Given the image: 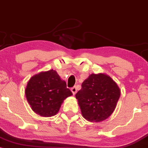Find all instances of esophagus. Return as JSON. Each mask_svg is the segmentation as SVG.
<instances>
[{"instance_id": "obj_1", "label": "esophagus", "mask_w": 148, "mask_h": 148, "mask_svg": "<svg viewBox=\"0 0 148 148\" xmlns=\"http://www.w3.org/2000/svg\"><path fill=\"white\" fill-rule=\"evenodd\" d=\"M71 90H72L73 95H75L76 92H77V89H76V87H73L72 89H71Z\"/></svg>"}]
</instances>
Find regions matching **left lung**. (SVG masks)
I'll return each mask as SVG.
<instances>
[{
	"label": "left lung",
	"mask_w": 148,
	"mask_h": 148,
	"mask_svg": "<svg viewBox=\"0 0 148 148\" xmlns=\"http://www.w3.org/2000/svg\"><path fill=\"white\" fill-rule=\"evenodd\" d=\"M81 113L92 123L106 120L114 111L120 96L116 83L105 74H92L76 94Z\"/></svg>",
	"instance_id": "obj_1"
}]
</instances>
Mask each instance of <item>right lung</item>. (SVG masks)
Segmentation results:
<instances>
[{"label":"right lung","mask_w":148,"mask_h":148,"mask_svg":"<svg viewBox=\"0 0 148 148\" xmlns=\"http://www.w3.org/2000/svg\"><path fill=\"white\" fill-rule=\"evenodd\" d=\"M25 94L32 110L42 117L56 115L64 100L72 95L65 81L53 69L32 76Z\"/></svg>","instance_id":"add662e5"}]
</instances>
